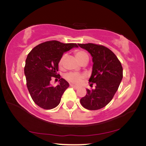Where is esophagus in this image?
Listing matches in <instances>:
<instances>
[{"mask_svg": "<svg viewBox=\"0 0 146 146\" xmlns=\"http://www.w3.org/2000/svg\"><path fill=\"white\" fill-rule=\"evenodd\" d=\"M70 86L72 87V88H73L74 89H78V86H75V85H73V84H70Z\"/></svg>", "mask_w": 146, "mask_h": 146, "instance_id": "obj_1", "label": "esophagus"}]
</instances>
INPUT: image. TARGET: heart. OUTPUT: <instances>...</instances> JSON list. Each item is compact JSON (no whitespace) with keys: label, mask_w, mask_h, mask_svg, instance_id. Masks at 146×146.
<instances>
[{"label":"heart","mask_w":146,"mask_h":146,"mask_svg":"<svg viewBox=\"0 0 146 146\" xmlns=\"http://www.w3.org/2000/svg\"><path fill=\"white\" fill-rule=\"evenodd\" d=\"M75 56L76 57L77 60H78L79 62H82L83 60L88 59V56L87 55L86 52L83 51H75ZM66 58V55H63L60 58L59 61V66H62V64L64 60ZM65 78L68 80L70 82L75 84H78L82 81V80L84 78V75L82 74H80V73H66L65 75Z\"/></svg>","instance_id":"1"}]
</instances>
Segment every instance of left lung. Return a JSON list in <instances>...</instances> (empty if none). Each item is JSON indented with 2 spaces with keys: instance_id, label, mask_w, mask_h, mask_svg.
<instances>
[{
  "instance_id": "1",
  "label": "left lung",
  "mask_w": 146,
  "mask_h": 146,
  "mask_svg": "<svg viewBox=\"0 0 146 146\" xmlns=\"http://www.w3.org/2000/svg\"><path fill=\"white\" fill-rule=\"evenodd\" d=\"M78 45L93 58V71L88 81L90 86L95 84L94 89L86 90L80 103L88 110L101 109L111 101L119 86L123 78L121 64L115 53L104 46L93 43Z\"/></svg>"
}]
</instances>
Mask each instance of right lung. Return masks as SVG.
I'll return each instance as SVG.
<instances>
[{
    "instance_id": "add662e5",
    "label": "right lung",
    "mask_w": 146,
    "mask_h": 146,
    "mask_svg": "<svg viewBox=\"0 0 146 146\" xmlns=\"http://www.w3.org/2000/svg\"><path fill=\"white\" fill-rule=\"evenodd\" d=\"M74 47H78L75 43L47 41L37 45L28 54L24 69L27 86L33 101L40 108L50 110L58 106L62 95L69 86L64 79L57 75V71L64 53ZM52 76L60 79L56 87L50 84Z\"/></svg>"
}]
</instances>
